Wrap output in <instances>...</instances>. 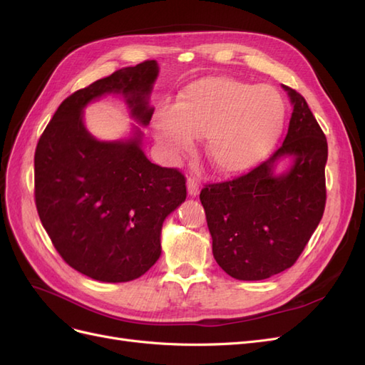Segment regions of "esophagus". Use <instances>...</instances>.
<instances>
[{"mask_svg": "<svg viewBox=\"0 0 365 365\" xmlns=\"http://www.w3.org/2000/svg\"><path fill=\"white\" fill-rule=\"evenodd\" d=\"M200 182H197L195 178H192V176H189V178H187V190H189V195L190 196H196V195H200Z\"/></svg>", "mask_w": 365, "mask_h": 365, "instance_id": "obj_1", "label": "esophagus"}]
</instances>
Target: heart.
<instances>
[{"label": "heart", "mask_w": 365, "mask_h": 365, "mask_svg": "<svg viewBox=\"0 0 365 365\" xmlns=\"http://www.w3.org/2000/svg\"><path fill=\"white\" fill-rule=\"evenodd\" d=\"M284 102L275 88L230 77H202L187 85L173 106L153 117L157 137L170 152L187 150L205 135V155L217 172L236 173L262 160L277 141Z\"/></svg>", "instance_id": "1"}]
</instances>
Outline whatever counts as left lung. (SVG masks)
Wrapping results in <instances>:
<instances>
[{"instance_id": "obj_1", "label": "left lung", "mask_w": 365, "mask_h": 365, "mask_svg": "<svg viewBox=\"0 0 365 365\" xmlns=\"http://www.w3.org/2000/svg\"><path fill=\"white\" fill-rule=\"evenodd\" d=\"M283 88L294 105L283 145L248 173L205 184L200 195L213 256L237 280H263L291 268L324 213L327 140L304 97ZM288 155L293 168L275 175L274 161Z\"/></svg>"}]
</instances>
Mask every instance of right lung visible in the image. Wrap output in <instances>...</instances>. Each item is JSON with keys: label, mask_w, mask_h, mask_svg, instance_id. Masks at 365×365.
Instances as JSON below:
<instances>
[{"label": "right lung", "mask_w": 365, "mask_h": 365, "mask_svg": "<svg viewBox=\"0 0 365 365\" xmlns=\"http://www.w3.org/2000/svg\"><path fill=\"white\" fill-rule=\"evenodd\" d=\"M158 63L145 61L114 71L59 105L35 152V202L61 257L106 283L138 279L161 254L164 219L184 202L185 176L150 163L141 132L128 141H98L83 126L82 109L120 93L132 117L149 125V94Z\"/></svg>", "instance_id": "add662e5"}]
</instances>
